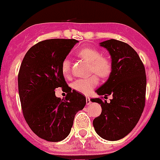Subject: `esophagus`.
<instances>
[{"label": "esophagus", "instance_id": "obj_1", "mask_svg": "<svg viewBox=\"0 0 160 160\" xmlns=\"http://www.w3.org/2000/svg\"><path fill=\"white\" fill-rule=\"evenodd\" d=\"M91 103V101H90V98L89 97H86V105H89Z\"/></svg>", "mask_w": 160, "mask_h": 160}]
</instances>
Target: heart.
Returning a JSON list of instances; mask_svg holds the SVG:
<instances>
[{
	"label": "heart",
	"instance_id": "1",
	"mask_svg": "<svg viewBox=\"0 0 160 160\" xmlns=\"http://www.w3.org/2000/svg\"><path fill=\"white\" fill-rule=\"evenodd\" d=\"M78 56L90 64V73H94L98 77L105 78L109 77L112 70V62L106 57L102 56L98 50L92 48H83L77 52ZM61 71L64 77L68 78L70 74V62L65 58L62 62ZM98 78L93 75L88 78L78 79L72 84V88L76 91L83 94H89L98 85Z\"/></svg>",
	"mask_w": 160,
	"mask_h": 160
}]
</instances>
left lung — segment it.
<instances>
[{"label":"left lung","instance_id":"obj_1","mask_svg":"<svg viewBox=\"0 0 160 160\" xmlns=\"http://www.w3.org/2000/svg\"><path fill=\"white\" fill-rule=\"evenodd\" d=\"M109 51L112 70L109 77L96 90L101 98L91 99L102 106V113L93 121L95 132L106 140H118L126 137L137 125L143 111L146 93V74L138 54L131 46L117 39L99 43Z\"/></svg>","mask_w":160,"mask_h":160}]
</instances>
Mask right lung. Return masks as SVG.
<instances>
[{
    "label": "right lung",
    "mask_w": 160,
    "mask_h": 160,
    "mask_svg": "<svg viewBox=\"0 0 160 160\" xmlns=\"http://www.w3.org/2000/svg\"><path fill=\"white\" fill-rule=\"evenodd\" d=\"M78 41L51 39L30 48L20 65L18 90L23 117L41 139L58 142L67 138L74 117L86 104L84 95L71 90L61 71L62 62ZM67 91L65 99L55 96L56 88Z\"/></svg>",
    "instance_id": "1"
}]
</instances>
